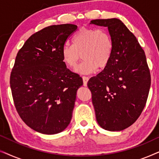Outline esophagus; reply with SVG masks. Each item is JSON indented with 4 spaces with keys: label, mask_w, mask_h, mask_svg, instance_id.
<instances>
[{
    "label": "esophagus",
    "mask_w": 159,
    "mask_h": 159,
    "mask_svg": "<svg viewBox=\"0 0 159 159\" xmlns=\"http://www.w3.org/2000/svg\"><path fill=\"white\" fill-rule=\"evenodd\" d=\"M82 80H83V85L87 86V84H88V82L89 80V78L88 77H82Z\"/></svg>",
    "instance_id": "1"
}]
</instances>
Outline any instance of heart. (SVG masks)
I'll list each match as a JSON object with an SVG mask.
<instances>
[{
    "mask_svg": "<svg viewBox=\"0 0 159 159\" xmlns=\"http://www.w3.org/2000/svg\"><path fill=\"white\" fill-rule=\"evenodd\" d=\"M114 44L111 37L103 30L82 27L73 38V45L66 43L61 53L62 59L69 67H75L82 57L84 61L75 69L76 72L88 75L103 69L112 56Z\"/></svg>",
    "mask_w": 159,
    "mask_h": 159,
    "instance_id": "heart-1",
    "label": "heart"
}]
</instances>
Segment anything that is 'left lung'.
Masks as SVG:
<instances>
[{
	"instance_id": "8db88e82",
	"label": "left lung",
	"mask_w": 159,
	"mask_h": 159,
	"mask_svg": "<svg viewBox=\"0 0 159 159\" xmlns=\"http://www.w3.org/2000/svg\"><path fill=\"white\" fill-rule=\"evenodd\" d=\"M90 24L108 27L114 44L109 63L88 82L96 120L104 129L121 131L138 119L146 103L151 87L146 57L135 36L119 19Z\"/></svg>"
}]
</instances>
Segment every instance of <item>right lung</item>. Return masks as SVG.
Instances as JSON below:
<instances>
[{
  "label": "right lung",
  "mask_w": 159,
  "mask_h": 159,
  "mask_svg": "<svg viewBox=\"0 0 159 159\" xmlns=\"http://www.w3.org/2000/svg\"><path fill=\"white\" fill-rule=\"evenodd\" d=\"M71 24L52 25L30 37L19 50L10 77L14 105L34 131L54 134L70 123L83 81L63 61L61 50L76 31Z\"/></svg>",
  "instance_id": "add662e5"
}]
</instances>
